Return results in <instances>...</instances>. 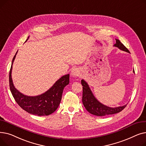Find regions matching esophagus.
I'll list each match as a JSON object with an SVG mask.
<instances>
[{
  "label": "esophagus",
  "mask_w": 146,
  "mask_h": 146,
  "mask_svg": "<svg viewBox=\"0 0 146 146\" xmlns=\"http://www.w3.org/2000/svg\"><path fill=\"white\" fill-rule=\"evenodd\" d=\"M80 74L79 70L78 68H74L72 70L71 72V75L73 76V77H78Z\"/></svg>",
  "instance_id": "obj_1"
}]
</instances>
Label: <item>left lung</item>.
<instances>
[{
  "label": "left lung",
  "mask_w": 146,
  "mask_h": 146,
  "mask_svg": "<svg viewBox=\"0 0 146 146\" xmlns=\"http://www.w3.org/2000/svg\"><path fill=\"white\" fill-rule=\"evenodd\" d=\"M113 46L118 47L122 51L129 53V50L120 42L119 40L116 39V43L113 45ZM133 72L134 73V70H133ZM81 83L83 86V104L86 110L94 115L102 117L107 115L117 113L123 110L127 106V105H125L122 106L115 107V108L107 106L97 100L92 92L88 84L83 79L81 80Z\"/></svg>",
  "instance_id": "8db88e82"
}]
</instances>
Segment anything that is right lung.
Returning <instances> with one entry per match:
<instances>
[{"label":"right lung","mask_w":146,"mask_h":146,"mask_svg":"<svg viewBox=\"0 0 146 146\" xmlns=\"http://www.w3.org/2000/svg\"><path fill=\"white\" fill-rule=\"evenodd\" d=\"M17 52L18 51L13 58L9 72V87L15 101L21 108L29 113L38 116H45L51 114L57 109L60 104L63 89L69 83L70 75L67 74L62 76L50 89L41 95L35 96L25 95L15 88L12 79V64Z\"/></svg>","instance_id":"right-lung-1"}]
</instances>
